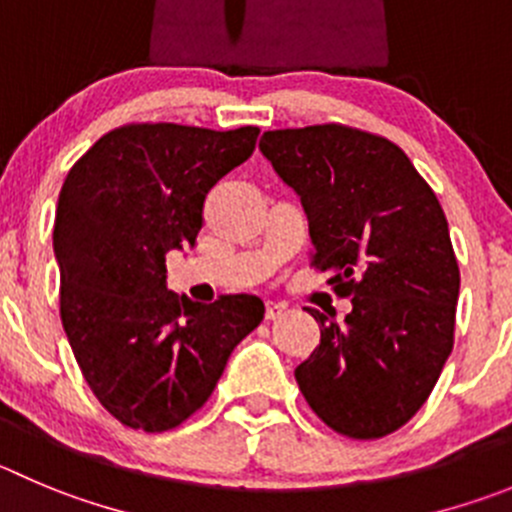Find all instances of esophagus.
I'll use <instances>...</instances> for the list:
<instances>
[{"mask_svg":"<svg viewBox=\"0 0 512 512\" xmlns=\"http://www.w3.org/2000/svg\"><path fill=\"white\" fill-rule=\"evenodd\" d=\"M285 310V305H278V303H267L265 305V318L267 321H275V318H280Z\"/></svg>","mask_w":512,"mask_h":512,"instance_id":"1","label":"esophagus"}]
</instances>
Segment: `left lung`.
Returning <instances> with one entry per match:
<instances>
[{"label": "left lung", "mask_w": 512, "mask_h": 512, "mask_svg": "<svg viewBox=\"0 0 512 512\" xmlns=\"http://www.w3.org/2000/svg\"><path fill=\"white\" fill-rule=\"evenodd\" d=\"M260 151L300 197L313 265L351 313L308 308L321 343L295 369L336 432L379 439L422 409L452 353L460 267L434 191L399 146L356 128L267 131Z\"/></svg>", "instance_id": "1"}]
</instances>
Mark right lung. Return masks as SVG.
Listing matches in <instances>:
<instances>
[{
  "instance_id": "obj_1",
  "label": "right lung",
  "mask_w": 512,
  "mask_h": 512,
  "mask_svg": "<svg viewBox=\"0 0 512 512\" xmlns=\"http://www.w3.org/2000/svg\"><path fill=\"white\" fill-rule=\"evenodd\" d=\"M257 136L255 126H123L65 176L52 232L62 328L93 394L126 427L166 432L189 419L265 315L255 295L204 305L166 288V252L197 245L209 189L250 159Z\"/></svg>"
}]
</instances>
